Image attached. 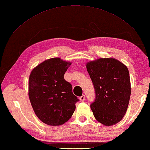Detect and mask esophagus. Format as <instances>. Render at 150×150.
I'll use <instances>...</instances> for the list:
<instances>
[{
	"label": "esophagus",
	"mask_w": 150,
	"mask_h": 150,
	"mask_svg": "<svg viewBox=\"0 0 150 150\" xmlns=\"http://www.w3.org/2000/svg\"><path fill=\"white\" fill-rule=\"evenodd\" d=\"M79 100H80V101H82V102L85 101V95H83L82 96L80 97Z\"/></svg>",
	"instance_id": "1"
}]
</instances>
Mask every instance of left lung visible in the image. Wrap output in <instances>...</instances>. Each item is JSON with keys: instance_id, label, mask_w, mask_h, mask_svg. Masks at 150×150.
Masks as SVG:
<instances>
[{"instance_id": "1", "label": "left lung", "mask_w": 150, "mask_h": 150, "mask_svg": "<svg viewBox=\"0 0 150 150\" xmlns=\"http://www.w3.org/2000/svg\"><path fill=\"white\" fill-rule=\"evenodd\" d=\"M96 98L90 108L95 118L105 126L121 121L127 112L131 93L129 72L119 60L98 58L86 64Z\"/></svg>"}]
</instances>
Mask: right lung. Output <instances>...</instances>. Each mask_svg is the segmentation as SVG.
Here are the masks:
<instances>
[{
	"label": "right lung",
	"mask_w": 150,
	"mask_h": 150,
	"mask_svg": "<svg viewBox=\"0 0 150 150\" xmlns=\"http://www.w3.org/2000/svg\"><path fill=\"white\" fill-rule=\"evenodd\" d=\"M71 65L60 58L47 59L32 71L28 97L36 116L48 125L58 126L71 118L79 101L64 74Z\"/></svg>",
	"instance_id": "obj_1"
}]
</instances>
